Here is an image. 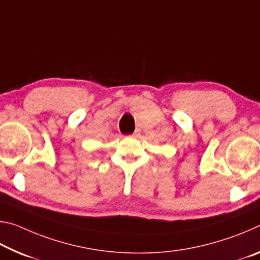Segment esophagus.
Instances as JSON below:
<instances>
[{
    "label": "esophagus",
    "instance_id": "esophagus-1",
    "mask_svg": "<svg viewBox=\"0 0 260 260\" xmlns=\"http://www.w3.org/2000/svg\"><path fill=\"white\" fill-rule=\"evenodd\" d=\"M139 135V131H135L133 134H132V136H138Z\"/></svg>",
    "mask_w": 260,
    "mask_h": 260
}]
</instances>
